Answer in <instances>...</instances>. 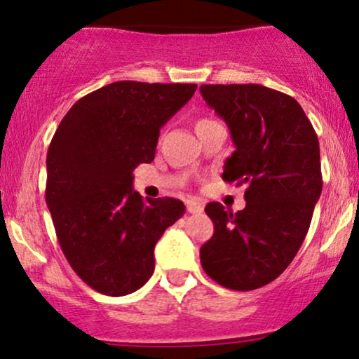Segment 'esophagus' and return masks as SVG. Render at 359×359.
Segmentation results:
<instances>
[{
	"label": "esophagus",
	"instance_id": "1",
	"mask_svg": "<svg viewBox=\"0 0 359 359\" xmlns=\"http://www.w3.org/2000/svg\"><path fill=\"white\" fill-rule=\"evenodd\" d=\"M203 209H204V205L201 204L199 201H196V199H191V201H187V211L191 212V214L203 212Z\"/></svg>",
	"mask_w": 359,
	"mask_h": 359
}]
</instances>
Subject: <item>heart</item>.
I'll list each match as a JSON object with an SVG mask.
<instances>
[{"label": "heart", "instance_id": "obj_1", "mask_svg": "<svg viewBox=\"0 0 359 359\" xmlns=\"http://www.w3.org/2000/svg\"><path fill=\"white\" fill-rule=\"evenodd\" d=\"M209 121H212V119H209V118H201L199 121H197V125H196V126H199V125H204V123H209Z\"/></svg>", "mask_w": 359, "mask_h": 359}]
</instances>
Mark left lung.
Wrapping results in <instances>:
<instances>
[{
	"mask_svg": "<svg viewBox=\"0 0 359 359\" xmlns=\"http://www.w3.org/2000/svg\"><path fill=\"white\" fill-rule=\"evenodd\" d=\"M204 101L224 119L234 151L222 180L246 185L243 211L205 205L214 234L201 265L219 285L255 290L290 265L323 191L319 140L300 104L259 84H203Z\"/></svg>",
	"mask_w": 359,
	"mask_h": 359,
	"instance_id": "1",
	"label": "left lung"
}]
</instances>
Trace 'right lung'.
<instances>
[{
  "label": "right lung",
  "mask_w": 359,
  "mask_h": 359,
  "mask_svg": "<svg viewBox=\"0 0 359 359\" xmlns=\"http://www.w3.org/2000/svg\"><path fill=\"white\" fill-rule=\"evenodd\" d=\"M197 84L118 81L69 109L47 151L45 201L69 265L100 294L138 290L155 269L154 250L182 216L174 197L147 199L133 170L155 158L160 128Z\"/></svg>",
  "instance_id": "right-lung-1"
}]
</instances>
